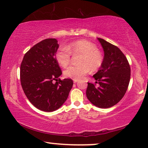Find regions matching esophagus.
<instances>
[{
  "mask_svg": "<svg viewBox=\"0 0 148 148\" xmlns=\"http://www.w3.org/2000/svg\"><path fill=\"white\" fill-rule=\"evenodd\" d=\"M73 81H74V83H76L77 82H78V80H75V79H74V80H73Z\"/></svg>",
  "mask_w": 148,
  "mask_h": 148,
  "instance_id": "esophagus-1",
  "label": "esophagus"
}]
</instances>
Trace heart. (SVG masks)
<instances>
[{
  "instance_id": "1",
  "label": "heart",
  "mask_w": 148,
  "mask_h": 148,
  "mask_svg": "<svg viewBox=\"0 0 148 148\" xmlns=\"http://www.w3.org/2000/svg\"><path fill=\"white\" fill-rule=\"evenodd\" d=\"M80 56L78 64L67 68L64 74L67 78L75 80L82 78L89 71L94 72L103 65L104 56L97 49V45L86 40H78L70 43L66 47H61L56 53V60L62 67L66 68L71 63L72 56Z\"/></svg>"
}]
</instances>
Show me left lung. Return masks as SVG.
Listing matches in <instances>:
<instances>
[{"label":"left lung","instance_id":"8db88e82","mask_svg":"<svg viewBox=\"0 0 148 148\" xmlns=\"http://www.w3.org/2000/svg\"><path fill=\"white\" fill-rule=\"evenodd\" d=\"M98 39L104 50V62L93 76L95 84L88 82L86 94L96 107L106 109L115 105L124 97L130 83L131 69L127 59L119 47L103 39Z\"/></svg>","mask_w":148,"mask_h":148}]
</instances>
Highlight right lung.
I'll return each mask as SVG.
<instances>
[{
	"label": "right lung",
	"mask_w": 148,
	"mask_h": 148,
	"mask_svg": "<svg viewBox=\"0 0 148 148\" xmlns=\"http://www.w3.org/2000/svg\"><path fill=\"white\" fill-rule=\"evenodd\" d=\"M58 47L56 39L40 41L25 54L20 67L21 84L26 97L37 109L45 112L59 109L73 86L72 79L59 78L62 72L56 60Z\"/></svg>",
	"instance_id": "1"
}]
</instances>
